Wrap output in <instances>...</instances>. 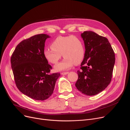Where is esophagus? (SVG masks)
Segmentation results:
<instances>
[{
  "label": "esophagus",
  "mask_w": 130,
  "mask_h": 130,
  "mask_svg": "<svg viewBox=\"0 0 130 130\" xmlns=\"http://www.w3.org/2000/svg\"><path fill=\"white\" fill-rule=\"evenodd\" d=\"M69 73V72H61V74L62 75H66Z\"/></svg>",
  "instance_id": "esophagus-1"
}]
</instances>
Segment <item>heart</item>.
<instances>
[{
	"label": "heart",
	"mask_w": 130,
	"mask_h": 130,
	"mask_svg": "<svg viewBox=\"0 0 130 130\" xmlns=\"http://www.w3.org/2000/svg\"><path fill=\"white\" fill-rule=\"evenodd\" d=\"M52 49H46L44 56L50 63L55 64L61 57L64 59L55 66L56 71H64L70 69L73 64L78 65L83 60L85 50L80 38L75 36H59L51 44Z\"/></svg>",
	"instance_id": "b5f03b06"
}]
</instances>
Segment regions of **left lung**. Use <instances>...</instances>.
Masks as SVG:
<instances>
[{
  "label": "left lung",
  "instance_id": "1",
  "mask_svg": "<svg viewBox=\"0 0 130 130\" xmlns=\"http://www.w3.org/2000/svg\"><path fill=\"white\" fill-rule=\"evenodd\" d=\"M81 37L85 45L84 58L77 71L75 86L82 93L94 95L108 86L111 80L115 53L108 39L92 31H84Z\"/></svg>",
  "mask_w": 130,
  "mask_h": 130
}]
</instances>
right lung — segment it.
I'll return each instance as SVG.
<instances>
[{"label": "right lung", "instance_id": "right-lung-1", "mask_svg": "<svg viewBox=\"0 0 130 130\" xmlns=\"http://www.w3.org/2000/svg\"><path fill=\"white\" fill-rule=\"evenodd\" d=\"M49 36L40 34L22 41L10 58L15 82L24 94L37 100L53 93L59 73L50 74L52 67L44 56V43Z\"/></svg>", "mask_w": 130, "mask_h": 130}]
</instances>
